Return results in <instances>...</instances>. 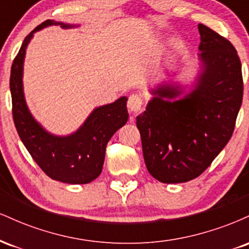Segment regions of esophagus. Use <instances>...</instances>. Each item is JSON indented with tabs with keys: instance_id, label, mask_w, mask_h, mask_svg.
<instances>
[{
	"instance_id": "esophagus-1",
	"label": "esophagus",
	"mask_w": 249,
	"mask_h": 249,
	"mask_svg": "<svg viewBox=\"0 0 249 249\" xmlns=\"http://www.w3.org/2000/svg\"><path fill=\"white\" fill-rule=\"evenodd\" d=\"M142 97L137 93H132L127 99V110L128 112L132 113V115H136L137 112L142 110Z\"/></svg>"
}]
</instances>
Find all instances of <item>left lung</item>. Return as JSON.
<instances>
[{
    "label": "left lung",
    "instance_id": "8db88e82",
    "mask_svg": "<svg viewBox=\"0 0 249 249\" xmlns=\"http://www.w3.org/2000/svg\"><path fill=\"white\" fill-rule=\"evenodd\" d=\"M198 29L201 72L196 88L176 99L181 95L179 87L160 85L137 117L147 171L165 184L192 180L212 164L230 142L242 104L244 81L235 48L206 25Z\"/></svg>",
    "mask_w": 249,
    "mask_h": 249
}]
</instances>
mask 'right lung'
I'll return each instance as SVG.
<instances>
[{
    "label": "right lung",
    "mask_w": 249,
    "mask_h": 249,
    "mask_svg": "<svg viewBox=\"0 0 249 249\" xmlns=\"http://www.w3.org/2000/svg\"><path fill=\"white\" fill-rule=\"evenodd\" d=\"M53 24L72 27L51 19L44 21L25 37L14 59L10 72L13 118L28 152L48 177L67 184H88L102 172L105 148L111 137L126 124L127 98L122 97L115 103L95 108L84 124L70 136L58 137L47 132L34 119L25 104L22 76L25 49L34 33Z\"/></svg>",
    "instance_id": "1"
}]
</instances>
